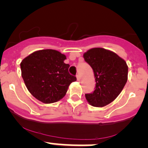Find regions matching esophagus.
Returning <instances> with one entry per match:
<instances>
[{"mask_svg":"<svg viewBox=\"0 0 148 148\" xmlns=\"http://www.w3.org/2000/svg\"><path fill=\"white\" fill-rule=\"evenodd\" d=\"M76 77H77V81H80V75H79V74L76 75Z\"/></svg>","mask_w":148,"mask_h":148,"instance_id":"obj_1","label":"esophagus"}]
</instances>
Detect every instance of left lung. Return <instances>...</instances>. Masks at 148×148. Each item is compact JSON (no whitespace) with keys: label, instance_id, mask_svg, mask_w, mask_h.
<instances>
[{"label":"left lung","instance_id":"8db88e82","mask_svg":"<svg viewBox=\"0 0 148 148\" xmlns=\"http://www.w3.org/2000/svg\"><path fill=\"white\" fill-rule=\"evenodd\" d=\"M93 71L96 86L86 100L93 106L102 107L113 101L127 81L128 67L116 53L103 48H93L83 55Z\"/></svg>","mask_w":148,"mask_h":148}]
</instances>
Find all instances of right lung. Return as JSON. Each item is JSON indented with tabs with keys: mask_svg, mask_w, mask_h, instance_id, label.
Returning a JSON list of instances; mask_svg holds the SVG:
<instances>
[{
	"mask_svg": "<svg viewBox=\"0 0 148 148\" xmlns=\"http://www.w3.org/2000/svg\"><path fill=\"white\" fill-rule=\"evenodd\" d=\"M66 57L54 49L33 52L21 62V76L31 94L45 103L60 100L76 77L68 72Z\"/></svg>",
	"mask_w": 148,
	"mask_h": 148,
	"instance_id": "1",
	"label": "right lung"
}]
</instances>
